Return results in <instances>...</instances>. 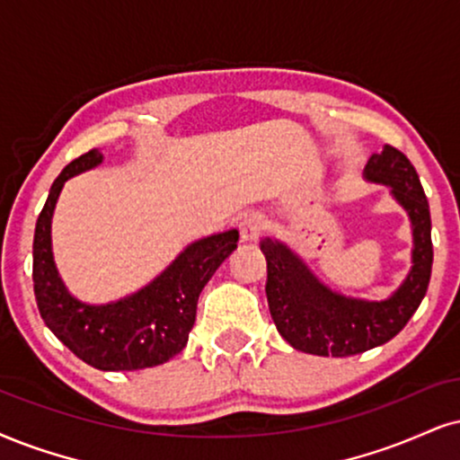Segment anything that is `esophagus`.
Segmentation results:
<instances>
[{"mask_svg":"<svg viewBox=\"0 0 460 460\" xmlns=\"http://www.w3.org/2000/svg\"><path fill=\"white\" fill-rule=\"evenodd\" d=\"M262 215L252 211V213H245L243 217L239 219V234H241V241L243 243H256L260 239V234H262Z\"/></svg>","mask_w":460,"mask_h":460,"instance_id":"34e87169","label":"esophagus"}]
</instances>
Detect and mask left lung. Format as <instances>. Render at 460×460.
<instances>
[{"label": "left lung", "mask_w": 460, "mask_h": 460, "mask_svg": "<svg viewBox=\"0 0 460 460\" xmlns=\"http://www.w3.org/2000/svg\"><path fill=\"white\" fill-rule=\"evenodd\" d=\"M365 179L390 187L411 221V269L384 300L345 296L322 283L294 249L277 239L260 243L266 258V298L277 331L294 349L314 356H354L384 345L403 331L427 294L433 243L430 213L411 162L394 146L373 153Z\"/></svg>", "instance_id": "8db88e82"}]
</instances>
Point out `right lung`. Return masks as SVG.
I'll use <instances>...</instances> for the list:
<instances>
[{"instance_id":"add662e5","label":"right lung","mask_w":460,"mask_h":460,"mask_svg":"<svg viewBox=\"0 0 460 460\" xmlns=\"http://www.w3.org/2000/svg\"><path fill=\"white\" fill-rule=\"evenodd\" d=\"M92 149L67 164L50 185L33 234V292L38 309L57 339L100 371H138L168 362L187 345L198 296L239 243V230L219 232L187 245L138 292L112 303L89 305L72 296L53 258L50 224L66 181L100 166Z\"/></svg>"}]
</instances>
